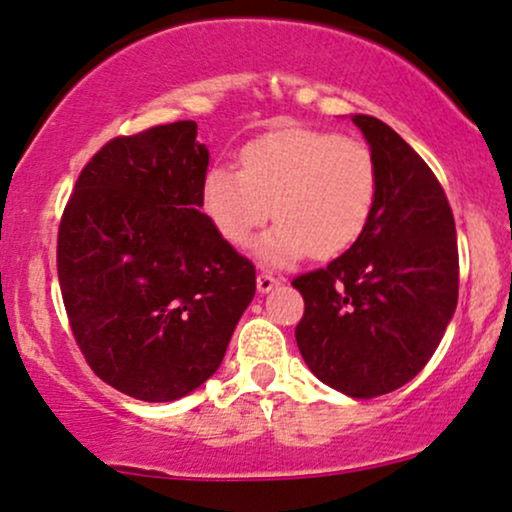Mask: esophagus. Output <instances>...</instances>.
Instances as JSON below:
<instances>
[{
    "instance_id": "34e87169",
    "label": "esophagus",
    "mask_w": 512,
    "mask_h": 512,
    "mask_svg": "<svg viewBox=\"0 0 512 512\" xmlns=\"http://www.w3.org/2000/svg\"><path fill=\"white\" fill-rule=\"evenodd\" d=\"M274 286H279V279H276V276H272L269 272H262L257 276V291L260 293H269Z\"/></svg>"
}]
</instances>
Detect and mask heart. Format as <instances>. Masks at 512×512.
Masks as SVG:
<instances>
[{
  "instance_id": "1",
  "label": "heart",
  "mask_w": 512,
  "mask_h": 512,
  "mask_svg": "<svg viewBox=\"0 0 512 512\" xmlns=\"http://www.w3.org/2000/svg\"><path fill=\"white\" fill-rule=\"evenodd\" d=\"M377 195V166L365 143L315 128H283L240 150V171L212 166L202 212L233 248H245L272 217L279 224L255 252L272 267L329 260L365 231ZM275 209L272 210L271 207Z\"/></svg>"
}]
</instances>
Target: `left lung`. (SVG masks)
Masks as SVG:
<instances>
[{"label":"left lung","instance_id":"left-lung-1","mask_svg":"<svg viewBox=\"0 0 512 512\" xmlns=\"http://www.w3.org/2000/svg\"><path fill=\"white\" fill-rule=\"evenodd\" d=\"M377 166L362 236L293 281L305 300L295 341L319 381L350 398L408 384L439 348L458 305L451 205L424 159L384 121L350 116Z\"/></svg>","mask_w":512,"mask_h":512}]
</instances>
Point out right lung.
Returning <instances> with one entry per match:
<instances>
[{"instance_id": "add662e5", "label": "right lung", "mask_w": 512, "mask_h": 512, "mask_svg": "<svg viewBox=\"0 0 512 512\" xmlns=\"http://www.w3.org/2000/svg\"><path fill=\"white\" fill-rule=\"evenodd\" d=\"M197 123L109 140L80 171L57 243L61 298L102 381L169 403L217 372L255 267L202 214Z\"/></svg>"}]
</instances>
